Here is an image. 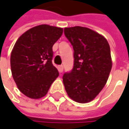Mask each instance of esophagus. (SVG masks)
I'll return each mask as SVG.
<instances>
[{
  "instance_id": "34e87169",
  "label": "esophagus",
  "mask_w": 129,
  "mask_h": 129,
  "mask_svg": "<svg viewBox=\"0 0 129 129\" xmlns=\"http://www.w3.org/2000/svg\"><path fill=\"white\" fill-rule=\"evenodd\" d=\"M58 70H59L60 72H63V66L62 65L61 66H58Z\"/></svg>"
}]
</instances>
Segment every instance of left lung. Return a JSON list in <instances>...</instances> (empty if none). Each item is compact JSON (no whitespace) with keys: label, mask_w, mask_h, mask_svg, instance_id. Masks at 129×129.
I'll use <instances>...</instances> for the list:
<instances>
[{"label":"left lung","mask_w":129,"mask_h":129,"mask_svg":"<svg viewBox=\"0 0 129 129\" xmlns=\"http://www.w3.org/2000/svg\"><path fill=\"white\" fill-rule=\"evenodd\" d=\"M73 46L74 66L63 81L68 95L79 103L93 100L105 87L112 68L110 45L103 36L87 27L64 28Z\"/></svg>","instance_id":"8db88e82"}]
</instances>
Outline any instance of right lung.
Here are the masks:
<instances>
[{
    "label": "right lung",
    "instance_id": "1",
    "mask_svg": "<svg viewBox=\"0 0 129 129\" xmlns=\"http://www.w3.org/2000/svg\"><path fill=\"white\" fill-rule=\"evenodd\" d=\"M62 34L63 28L41 24L16 41L10 57L11 71L18 90L26 96L35 99L45 96L59 76L52 64V47Z\"/></svg>",
    "mask_w": 129,
    "mask_h": 129
}]
</instances>
